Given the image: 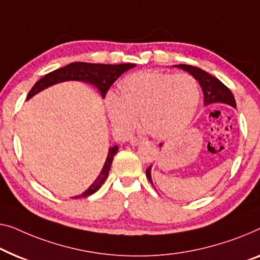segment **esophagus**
Returning a JSON list of instances; mask_svg holds the SVG:
<instances>
[{
  "instance_id": "34e87169",
  "label": "esophagus",
  "mask_w": 260,
  "mask_h": 260,
  "mask_svg": "<svg viewBox=\"0 0 260 260\" xmlns=\"http://www.w3.org/2000/svg\"><path fill=\"white\" fill-rule=\"evenodd\" d=\"M142 142H144V138H142V137H134V138H131L130 144L133 145V146H136L138 144H141Z\"/></svg>"
}]
</instances>
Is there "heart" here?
Returning <instances> with one entry per match:
<instances>
[{"label": "heart", "mask_w": 260, "mask_h": 260, "mask_svg": "<svg viewBox=\"0 0 260 260\" xmlns=\"http://www.w3.org/2000/svg\"><path fill=\"white\" fill-rule=\"evenodd\" d=\"M199 97V86L190 75L144 70L124 77L117 95L108 96L107 105L111 122L119 129H131L139 115L146 133L167 138L190 123Z\"/></svg>", "instance_id": "heart-1"}]
</instances>
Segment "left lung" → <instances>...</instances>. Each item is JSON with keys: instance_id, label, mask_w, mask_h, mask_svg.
<instances>
[{"instance_id": "left-lung-1", "label": "left lung", "mask_w": 260, "mask_h": 260, "mask_svg": "<svg viewBox=\"0 0 260 260\" xmlns=\"http://www.w3.org/2000/svg\"><path fill=\"white\" fill-rule=\"evenodd\" d=\"M175 67H178L180 69L190 73L199 82V85L202 86L203 93H204V105H209L212 103H223L236 108V100L232 95L231 90L226 85L221 83L218 78L210 75L209 73H206V71L202 70L201 68L193 66L178 64ZM146 177H148L150 183L152 184L151 167L146 169Z\"/></svg>"}]
</instances>
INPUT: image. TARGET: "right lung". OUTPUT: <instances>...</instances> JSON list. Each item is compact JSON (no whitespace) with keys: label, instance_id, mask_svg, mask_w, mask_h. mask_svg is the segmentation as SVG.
<instances>
[{"label":"right lung","instance_id":"right-lung-1","mask_svg":"<svg viewBox=\"0 0 260 260\" xmlns=\"http://www.w3.org/2000/svg\"><path fill=\"white\" fill-rule=\"evenodd\" d=\"M136 64H131V63H123V64H96V63H86V62H75L70 63L63 68H59L57 70L51 71L47 74L46 76L41 78L32 86L28 93L27 100L31 99L34 95L37 92L42 91L48 86L54 85L56 83H61L64 81H82L88 82V83L95 85L99 88L101 95L104 99L107 95L108 90L110 86L114 84V82L121 76L122 74L125 73L126 70L135 68ZM118 151V146H111L109 149V153L105 160L104 167L101 171V174L97 177L95 182L86 189L83 193L76 196L74 198H84L88 196L95 193L100 187L103 185L105 179L108 178L109 171H110L112 160Z\"/></svg>","mask_w":260,"mask_h":260}]
</instances>
